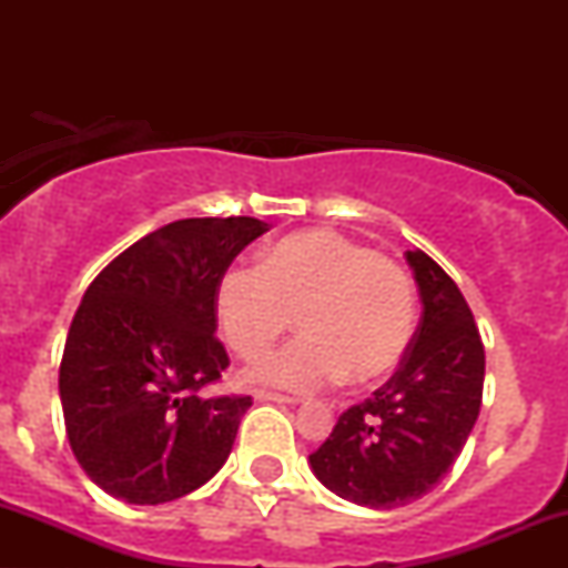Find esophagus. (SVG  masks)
Segmentation results:
<instances>
[{
  "label": "esophagus",
  "instance_id": "esophagus-1",
  "mask_svg": "<svg viewBox=\"0 0 568 568\" xmlns=\"http://www.w3.org/2000/svg\"><path fill=\"white\" fill-rule=\"evenodd\" d=\"M253 397H256V400H262V403H296V397L280 395V393H266V389H256Z\"/></svg>",
  "mask_w": 568,
  "mask_h": 568
}]
</instances>
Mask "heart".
I'll use <instances>...</instances> for the list:
<instances>
[{
	"label": "heart",
	"mask_w": 568,
	"mask_h": 568,
	"mask_svg": "<svg viewBox=\"0 0 568 568\" xmlns=\"http://www.w3.org/2000/svg\"><path fill=\"white\" fill-rule=\"evenodd\" d=\"M216 317L234 355L258 361L291 331L302 338L251 371L253 379L321 389L347 374L382 379L416 331V285L400 264L331 230L277 240L258 266L234 264L216 285Z\"/></svg>",
	"instance_id": "1"
}]
</instances>
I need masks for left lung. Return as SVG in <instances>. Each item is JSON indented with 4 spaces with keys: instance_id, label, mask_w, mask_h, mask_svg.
Here are the masks:
<instances>
[{
    "instance_id": "1",
    "label": "left lung",
    "mask_w": 568,
    "mask_h": 568,
    "mask_svg": "<svg viewBox=\"0 0 568 568\" xmlns=\"http://www.w3.org/2000/svg\"><path fill=\"white\" fill-rule=\"evenodd\" d=\"M422 321L400 368L338 416L312 473L355 505L393 510L425 497L452 470L478 419L486 355L462 291L425 251L406 253Z\"/></svg>"
}]
</instances>
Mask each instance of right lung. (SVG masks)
<instances>
[{
    "label": "right lung",
    "mask_w": 568,
    "mask_h": 568,
    "mask_svg": "<svg viewBox=\"0 0 568 568\" xmlns=\"http://www.w3.org/2000/svg\"><path fill=\"white\" fill-rule=\"evenodd\" d=\"M266 230L251 216L173 221L122 251L84 291L58 389L71 452L112 497H186L230 456L253 400L202 395L230 366L216 338V285Z\"/></svg>",
    "instance_id": "obj_1"
}]
</instances>
